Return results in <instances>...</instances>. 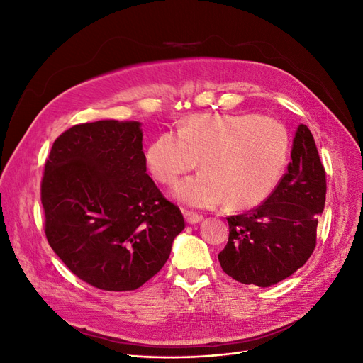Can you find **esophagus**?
<instances>
[{
  "label": "esophagus",
  "mask_w": 363,
  "mask_h": 363,
  "mask_svg": "<svg viewBox=\"0 0 363 363\" xmlns=\"http://www.w3.org/2000/svg\"><path fill=\"white\" fill-rule=\"evenodd\" d=\"M183 216L186 219V223H189V224H196V223H200L201 219H203L201 215L195 213L192 211H183Z\"/></svg>",
  "instance_id": "1"
}]
</instances>
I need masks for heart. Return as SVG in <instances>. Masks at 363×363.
I'll list each match as a JSON object with an SVG mask.
<instances>
[{"label":"heart","instance_id":"obj_1","mask_svg":"<svg viewBox=\"0 0 363 363\" xmlns=\"http://www.w3.org/2000/svg\"><path fill=\"white\" fill-rule=\"evenodd\" d=\"M286 127L251 113H199L177 135L162 133L145 152L155 180L174 184L200 160L201 172L175 186L174 196L195 207L227 203L235 211L256 207L276 189L286 168Z\"/></svg>","mask_w":363,"mask_h":363}]
</instances>
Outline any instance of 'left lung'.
I'll list each match as a JSON object with an SVG mask.
<instances>
[{
	"label": "left lung",
	"instance_id": "left-lung-1",
	"mask_svg": "<svg viewBox=\"0 0 363 363\" xmlns=\"http://www.w3.org/2000/svg\"><path fill=\"white\" fill-rule=\"evenodd\" d=\"M291 162L276 189L252 211L228 216V242L218 259L244 284L272 286L301 268L316 245L325 204V171L307 125L295 131Z\"/></svg>",
	"mask_w": 363,
	"mask_h": 363
}]
</instances>
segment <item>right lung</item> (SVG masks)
Segmentation results:
<instances>
[{
  "mask_svg": "<svg viewBox=\"0 0 363 363\" xmlns=\"http://www.w3.org/2000/svg\"><path fill=\"white\" fill-rule=\"evenodd\" d=\"M48 244L77 277L135 291L167 263L180 208L147 174L138 121L74 125L54 140L40 184Z\"/></svg>",
  "mask_w": 363,
  "mask_h": 363,
  "instance_id": "obj_1",
  "label": "right lung"
}]
</instances>
